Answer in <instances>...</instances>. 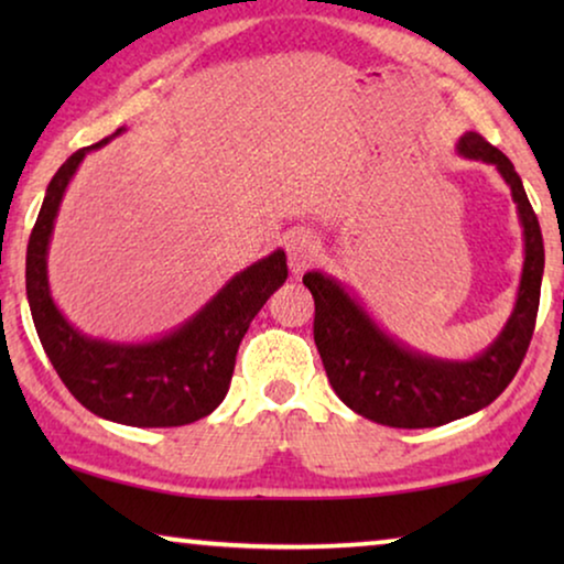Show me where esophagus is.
<instances>
[{
    "instance_id": "1",
    "label": "esophagus",
    "mask_w": 564,
    "mask_h": 564,
    "mask_svg": "<svg viewBox=\"0 0 564 564\" xmlns=\"http://www.w3.org/2000/svg\"><path fill=\"white\" fill-rule=\"evenodd\" d=\"M284 249H288V261H290V272L300 276L305 269H311V264L318 259L321 253V238L311 234V230H292L284 241Z\"/></svg>"
}]
</instances>
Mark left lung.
Returning a JSON list of instances; mask_svg holds the SVG:
<instances>
[{
  "label": "left lung",
  "mask_w": 564,
  "mask_h": 564,
  "mask_svg": "<svg viewBox=\"0 0 564 564\" xmlns=\"http://www.w3.org/2000/svg\"><path fill=\"white\" fill-rule=\"evenodd\" d=\"M457 153L498 169L523 228V272L511 318L475 359H438L392 338L357 295L326 272H307L315 300L313 336L336 395L365 419L392 429H431L482 411L508 388L534 334L544 274L542 228L511 159L480 133H465Z\"/></svg>",
  "instance_id": "left-lung-1"
}]
</instances>
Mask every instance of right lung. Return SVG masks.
Segmentation results:
<instances>
[{
    "mask_svg": "<svg viewBox=\"0 0 564 564\" xmlns=\"http://www.w3.org/2000/svg\"><path fill=\"white\" fill-rule=\"evenodd\" d=\"M120 133H126V128L72 153L53 174L28 241V303L53 369L87 411L122 426H184L205 419L223 403L234 377L238 344L253 315L288 280V257L276 249L253 261L230 276L192 318L151 341H107L74 328L48 288L53 223L84 156Z\"/></svg>",
    "mask_w": 564,
    "mask_h": 564,
    "instance_id": "add662e5",
    "label": "right lung"
}]
</instances>
